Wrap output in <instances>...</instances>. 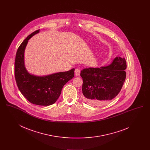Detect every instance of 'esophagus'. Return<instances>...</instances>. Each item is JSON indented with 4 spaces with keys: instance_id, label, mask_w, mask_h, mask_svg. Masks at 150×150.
I'll use <instances>...</instances> for the list:
<instances>
[{
    "instance_id": "esophagus-1",
    "label": "esophagus",
    "mask_w": 150,
    "mask_h": 150,
    "mask_svg": "<svg viewBox=\"0 0 150 150\" xmlns=\"http://www.w3.org/2000/svg\"><path fill=\"white\" fill-rule=\"evenodd\" d=\"M75 74L76 76H79L80 74V69L79 68L76 69L75 70Z\"/></svg>"
}]
</instances>
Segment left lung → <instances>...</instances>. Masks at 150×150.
<instances>
[{"instance_id": "8db88e82", "label": "left lung", "mask_w": 150, "mask_h": 150, "mask_svg": "<svg viewBox=\"0 0 150 150\" xmlns=\"http://www.w3.org/2000/svg\"><path fill=\"white\" fill-rule=\"evenodd\" d=\"M127 62L116 57L112 62L100 67H89L81 71L83 78V100L95 106L105 105L119 93L126 78Z\"/></svg>"}]
</instances>
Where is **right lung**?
Masks as SVG:
<instances>
[{
  "label": "right lung",
  "mask_w": 150,
  "mask_h": 150,
  "mask_svg": "<svg viewBox=\"0 0 150 150\" xmlns=\"http://www.w3.org/2000/svg\"><path fill=\"white\" fill-rule=\"evenodd\" d=\"M40 30L29 35L18 47L14 62V76L22 94L31 103L50 106L59 98L63 86L74 76L75 69L59 72L45 76H36L27 71L24 53L29 39L39 33Z\"/></svg>",
  "instance_id": "obj_1"
}]
</instances>
